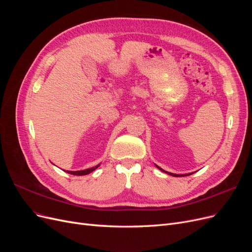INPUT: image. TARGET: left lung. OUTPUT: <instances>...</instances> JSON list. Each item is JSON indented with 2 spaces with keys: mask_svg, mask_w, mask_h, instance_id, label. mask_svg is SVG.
I'll return each mask as SVG.
<instances>
[{
  "mask_svg": "<svg viewBox=\"0 0 252 252\" xmlns=\"http://www.w3.org/2000/svg\"><path fill=\"white\" fill-rule=\"evenodd\" d=\"M157 167H158V168L159 170H162V171H164V170H163L162 168H159V167H158V166H157ZM164 172H166V171H164ZM166 173H168V174H171V175H173V177H180V175H179V174H173V173H169V172H166ZM184 175H185V174H184ZM184 175H183V174H182V175H181V177H184ZM186 175H189V174H186Z\"/></svg>",
  "mask_w": 252,
  "mask_h": 252,
  "instance_id": "1",
  "label": "left lung"
}]
</instances>
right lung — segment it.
Segmentation results:
<instances>
[{
  "label": "right lung",
  "instance_id": "right-lung-1",
  "mask_svg": "<svg viewBox=\"0 0 252 252\" xmlns=\"http://www.w3.org/2000/svg\"><path fill=\"white\" fill-rule=\"evenodd\" d=\"M97 167H98V165H96L95 167H93V168L85 169V170H80V171H66V170H64V171L70 173V174H73V175H85V174H88L90 172H93L94 170H95Z\"/></svg>",
  "mask_w": 252,
  "mask_h": 252
}]
</instances>
